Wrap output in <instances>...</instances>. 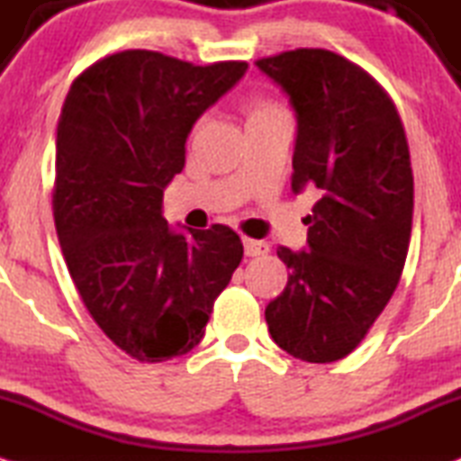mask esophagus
<instances>
[{"instance_id": "34e87169", "label": "esophagus", "mask_w": 461, "mask_h": 461, "mask_svg": "<svg viewBox=\"0 0 461 461\" xmlns=\"http://www.w3.org/2000/svg\"><path fill=\"white\" fill-rule=\"evenodd\" d=\"M243 252H246V257H263L269 252V243L243 237Z\"/></svg>"}]
</instances>
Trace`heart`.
<instances>
[{
    "label": "heart",
    "instance_id": "obj_1",
    "mask_svg": "<svg viewBox=\"0 0 461 461\" xmlns=\"http://www.w3.org/2000/svg\"><path fill=\"white\" fill-rule=\"evenodd\" d=\"M246 112H248V122L261 121V118L276 116V113H283L278 105H274L272 101L258 99V96H252V99L246 101Z\"/></svg>",
    "mask_w": 461,
    "mask_h": 461
}]
</instances>
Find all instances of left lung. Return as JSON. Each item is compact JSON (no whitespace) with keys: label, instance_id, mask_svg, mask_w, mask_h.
I'll list each match as a JSON object with an SVG mask.
<instances>
[{"label":"left lung","instance_id":"left-lung-1","mask_svg":"<svg viewBox=\"0 0 461 461\" xmlns=\"http://www.w3.org/2000/svg\"><path fill=\"white\" fill-rule=\"evenodd\" d=\"M295 112L291 189L317 187L306 250L280 246L285 291L265 308L280 349L334 362L360 345L386 308L408 257L414 178L397 107L354 62L326 49L257 59Z\"/></svg>","mask_w":461,"mask_h":461}]
</instances>
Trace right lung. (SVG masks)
I'll list each match as a JSON object with an SVG mask.
<instances>
[{
	"label": "right lung",
	"instance_id": "add662e5",
	"mask_svg": "<svg viewBox=\"0 0 461 461\" xmlns=\"http://www.w3.org/2000/svg\"><path fill=\"white\" fill-rule=\"evenodd\" d=\"M246 68L129 49L86 68L64 99L53 187L59 246L96 326L140 362L196 348L241 263L235 230H175L161 203L185 166L194 122Z\"/></svg>",
	"mask_w": 461,
	"mask_h": 461
}]
</instances>
